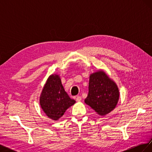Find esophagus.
<instances>
[{
    "mask_svg": "<svg viewBox=\"0 0 152 152\" xmlns=\"http://www.w3.org/2000/svg\"><path fill=\"white\" fill-rule=\"evenodd\" d=\"M81 100H82V97H81V96H77V98H76V101H77V102H80Z\"/></svg>",
    "mask_w": 152,
    "mask_h": 152,
    "instance_id": "34e87169",
    "label": "esophagus"
}]
</instances>
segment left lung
Returning a JSON list of instances; mask_svg holds the SVG:
<instances>
[{
  "label": "left lung",
  "instance_id": "1",
  "mask_svg": "<svg viewBox=\"0 0 152 152\" xmlns=\"http://www.w3.org/2000/svg\"><path fill=\"white\" fill-rule=\"evenodd\" d=\"M118 98L117 86L103 71L92 73L89 93L84 101L87 105L100 115H105L115 108Z\"/></svg>",
  "mask_w": 152,
  "mask_h": 152
}]
</instances>
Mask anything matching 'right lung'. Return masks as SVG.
<instances>
[{"mask_svg": "<svg viewBox=\"0 0 152 152\" xmlns=\"http://www.w3.org/2000/svg\"><path fill=\"white\" fill-rule=\"evenodd\" d=\"M75 103L64 89L60 78L51 75L45 83L40 97V104L46 115L58 121L66 110Z\"/></svg>", "mask_w": 152, "mask_h": 152, "instance_id": "1", "label": "right lung"}]
</instances>
